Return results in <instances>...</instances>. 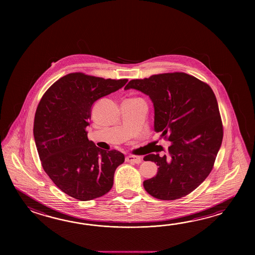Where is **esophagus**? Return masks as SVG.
<instances>
[{
	"label": "esophagus",
	"instance_id": "34e87169",
	"mask_svg": "<svg viewBox=\"0 0 255 255\" xmlns=\"http://www.w3.org/2000/svg\"><path fill=\"white\" fill-rule=\"evenodd\" d=\"M126 160L128 162H133L135 164H138L142 161V158L140 157H137V156H128L126 157Z\"/></svg>",
	"mask_w": 255,
	"mask_h": 255
}]
</instances>
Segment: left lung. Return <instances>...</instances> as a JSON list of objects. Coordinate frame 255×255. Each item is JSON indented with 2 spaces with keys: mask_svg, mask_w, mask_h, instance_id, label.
I'll return each instance as SVG.
<instances>
[{
  "mask_svg": "<svg viewBox=\"0 0 255 255\" xmlns=\"http://www.w3.org/2000/svg\"><path fill=\"white\" fill-rule=\"evenodd\" d=\"M146 94L154 106V129L171 142L168 155L148 154L157 173L144 182L148 194L174 201L190 194L211 173L222 145L223 128L211 87L185 73L133 79L125 87Z\"/></svg>",
  "mask_w": 255,
  "mask_h": 255,
  "instance_id": "left-lung-1",
  "label": "left lung"
}]
</instances>
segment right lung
Returning <instances> with one entry per match:
<instances>
[{"instance_id": "obj_1", "label": "right lung", "mask_w": 255, "mask_h": 255, "mask_svg": "<svg viewBox=\"0 0 255 255\" xmlns=\"http://www.w3.org/2000/svg\"><path fill=\"white\" fill-rule=\"evenodd\" d=\"M128 79H105L71 73L43 94L36 109L33 136L42 166L65 194L90 201L111 190L125 156L88 140L93 104L124 87Z\"/></svg>"}]
</instances>
